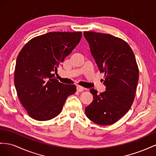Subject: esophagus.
<instances>
[{
	"label": "esophagus",
	"instance_id": "1",
	"mask_svg": "<svg viewBox=\"0 0 156 156\" xmlns=\"http://www.w3.org/2000/svg\"><path fill=\"white\" fill-rule=\"evenodd\" d=\"M76 89H77V91H82L83 90H85V88H84L82 86H77Z\"/></svg>",
	"mask_w": 156,
	"mask_h": 156
}]
</instances>
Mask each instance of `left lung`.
Wrapping results in <instances>:
<instances>
[{
    "mask_svg": "<svg viewBox=\"0 0 156 156\" xmlns=\"http://www.w3.org/2000/svg\"><path fill=\"white\" fill-rule=\"evenodd\" d=\"M90 51L101 73H105L104 92L90 91L93 100L85 108L86 116L101 126L116 122L130 109L139 81L134 53L123 40L109 34L83 32Z\"/></svg>",
    "mask_w": 156,
    "mask_h": 156,
    "instance_id": "left-lung-1",
    "label": "left lung"
}]
</instances>
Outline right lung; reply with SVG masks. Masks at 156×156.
Returning a JSON list of instances; mask_svg holds the SVG:
<instances>
[{
	"label": "right lung",
	"mask_w": 156,
	"mask_h": 156,
	"mask_svg": "<svg viewBox=\"0 0 156 156\" xmlns=\"http://www.w3.org/2000/svg\"><path fill=\"white\" fill-rule=\"evenodd\" d=\"M81 32H50L36 37L21 49L16 59L14 84L30 116L46 121L58 115L67 97L76 91L54 77L57 68L76 46Z\"/></svg>",
	"instance_id": "1"
}]
</instances>
